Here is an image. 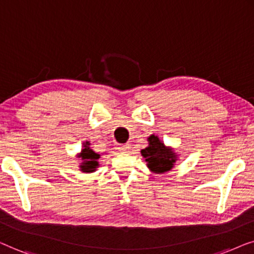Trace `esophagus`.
I'll use <instances>...</instances> for the list:
<instances>
[{"instance_id": "1", "label": "esophagus", "mask_w": 254, "mask_h": 254, "mask_svg": "<svg viewBox=\"0 0 254 254\" xmlns=\"http://www.w3.org/2000/svg\"><path fill=\"white\" fill-rule=\"evenodd\" d=\"M120 151L122 152V153H127L128 151H130V148H131V146H130V144H126V145H122V146H120Z\"/></svg>"}]
</instances>
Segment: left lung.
Wrapping results in <instances>:
<instances>
[{
	"label": "left lung",
	"mask_w": 254,
	"mask_h": 254,
	"mask_svg": "<svg viewBox=\"0 0 254 254\" xmlns=\"http://www.w3.org/2000/svg\"><path fill=\"white\" fill-rule=\"evenodd\" d=\"M148 146L141 149V155L147 162L148 169L153 173L162 174L169 171L177 160V154L171 147H167L158 138V135H149L147 138Z\"/></svg>",
	"instance_id": "obj_1"
}]
</instances>
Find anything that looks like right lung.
<instances>
[{
  "instance_id": "1",
  "label": "right lung",
  "mask_w": 254,
  "mask_h": 254,
  "mask_svg": "<svg viewBox=\"0 0 254 254\" xmlns=\"http://www.w3.org/2000/svg\"><path fill=\"white\" fill-rule=\"evenodd\" d=\"M90 145L91 144L88 141L84 142L83 149H81L79 155H78V158H81V160H83V162L79 166L83 173H93L99 167L98 160L100 159V154L93 151Z\"/></svg>"
}]
</instances>
